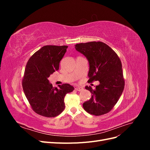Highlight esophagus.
<instances>
[{"mask_svg":"<svg viewBox=\"0 0 150 150\" xmlns=\"http://www.w3.org/2000/svg\"><path fill=\"white\" fill-rule=\"evenodd\" d=\"M75 89L76 91H81L83 90V88L82 87H79V86H77V87H76Z\"/></svg>","mask_w":150,"mask_h":150,"instance_id":"obj_1","label":"esophagus"}]
</instances>
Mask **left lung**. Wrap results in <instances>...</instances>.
Returning <instances> with one entry per match:
<instances>
[{"mask_svg":"<svg viewBox=\"0 0 150 150\" xmlns=\"http://www.w3.org/2000/svg\"><path fill=\"white\" fill-rule=\"evenodd\" d=\"M75 48L89 61L88 82L99 81L94 89L91 86L85 87L92 96L83 103L84 110L95 116L106 114L118 101L125 88L120 59L110 46L102 42L77 44Z\"/></svg>","mask_w":150,"mask_h":150,"instance_id":"8db88e82","label":"left lung"}]
</instances>
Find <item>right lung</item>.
Here are the masks:
<instances>
[{
    "instance_id": "add662e5",
    "label": "right lung",
    "mask_w": 150,
    "mask_h": 150,
    "mask_svg": "<svg viewBox=\"0 0 150 150\" xmlns=\"http://www.w3.org/2000/svg\"><path fill=\"white\" fill-rule=\"evenodd\" d=\"M67 46H45L28 60L22 79V88L33 111L47 117L60 115L65 108L66 94L74 89L69 84L53 87L48 78L59 70Z\"/></svg>"
}]
</instances>
